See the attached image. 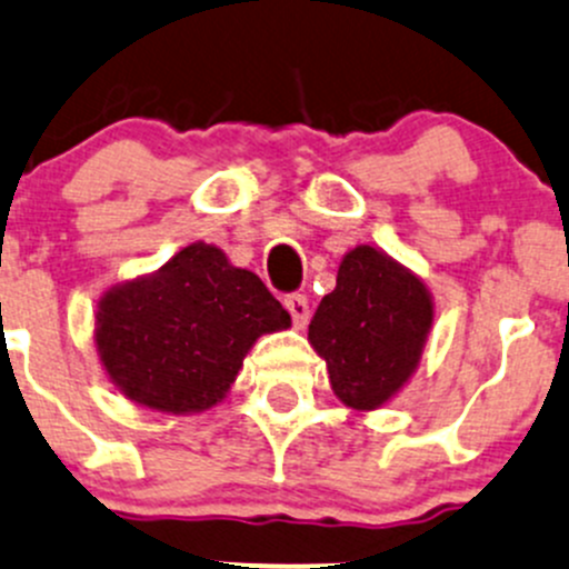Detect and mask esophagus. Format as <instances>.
I'll return each instance as SVG.
<instances>
[{
	"label": "esophagus",
	"instance_id": "esophagus-1",
	"mask_svg": "<svg viewBox=\"0 0 569 569\" xmlns=\"http://www.w3.org/2000/svg\"><path fill=\"white\" fill-rule=\"evenodd\" d=\"M286 310L291 313V319H295V327H305L310 319V305H308V297L305 295H289L283 300Z\"/></svg>",
	"mask_w": 569,
	"mask_h": 569
}]
</instances>
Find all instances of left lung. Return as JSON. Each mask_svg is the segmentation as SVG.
Returning a JSON list of instances; mask_svg holds the SVG:
<instances>
[{"label":"left lung","instance_id":"8db88e82","mask_svg":"<svg viewBox=\"0 0 569 569\" xmlns=\"http://www.w3.org/2000/svg\"><path fill=\"white\" fill-rule=\"evenodd\" d=\"M430 327L433 297L420 274L381 248L357 244L340 261L335 289L316 308L308 340L327 362L340 403L373 411L409 385Z\"/></svg>","mask_w":569,"mask_h":569}]
</instances>
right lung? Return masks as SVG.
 <instances>
[{
    "instance_id": "obj_1",
    "label": "right lung",
    "mask_w": 569,
    "mask_h": 569,
    "mask_svg": "<svg viewBox=\"0 0 569 569\" xmlns=\"http://www.w3.org/2000/svg\"><path fill=\"white\" fill-rule=\"evenodd\" d=\"M289 327L259 274L231 264L218 244L190 242L100 297L94 349L130 403L201 415L229 395L256 340Z\"/></svg>"
}]
</instances>
